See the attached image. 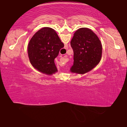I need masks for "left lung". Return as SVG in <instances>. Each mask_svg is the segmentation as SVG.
<instances>
[{"mask_svg":"<svg viewBox=\"0 0 127 127\" xmlns=\"http://www.w3.org/2000/svg\"><path fill=\"white\" fill-rule=\"evenodd\" d=\"M70 46L74 53L71 72L85 74L94 69L100 62L101 42L97 35L88 28H81L75 32Z\"/></svg>","mask_w":127,"mask_h":127,"instance_id":"left-lung-1","label":"left lung"}]
</instances>
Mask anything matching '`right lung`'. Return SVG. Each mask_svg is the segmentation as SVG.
Returning <instances> with one entry per match:
<instances>
[{"label": "right lung", "instance_id": "add662e5", "mask_svg": "<svg viewBox=\"0 0 127 127\" xmlns=\"http://www.w3.org/2000/svg\"><path fill=\"white\" fill-rule=\"evenodd\" d=\"M64 46L54 30L44 27L35 33L28 45V55L34 68L51 75L58 72L54 59Z\"/></svg>", "mask_w": 127, "mask_h": 127}]
</instances>
